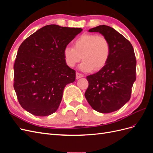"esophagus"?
Instances as JSON below:
<instances>
[{"label":"esophagus","mask_w":153,"mask_h":153,"mask_svg":"<svg viewBox=\"0 0 153 153\" xmlns=\"http://www.w3.org/2000/svg\"><path fill=\"white\" fill-rule=\"evenodd\" d=\"M82 77H84V75H83L82 74H80L79 73H76V79H78V78H82Z\"/></svg>","instance_id":"esophagus-1"}]
</instances>
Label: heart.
Returning <instances> with one entry per match:
<instances>
[{
	"label": "heart",
	"mask_w": 153,
	"mask_h": 153,
	"mask_svg": "<svg viewBox=\"0 0 153 153\" xmlns=\"http://www.w3.org/2000/svg\"><path fill=\"white\" fill-rule=\"evenodd\" d=\"M73 48L66 47L63 57L66 65L73 68L84 60L79 66L82 71H99L107 63L110 54V45L105 37L94 34H84L74 41Z\"/></svg>",
	"instance_id": "heart-1"
}]
</instances>
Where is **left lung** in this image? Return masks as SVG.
I'll return each mask as SVG.
<instances>
[{
    "mask_svg": "<svg viewBox=\"0 0 153 153\" xmlns=\"http://www.w3.org/2000/svg\"><path fill=\"white\" fill-rule=\"evenodd\" d=\"M99 32L110 45L109 59L103 68L87 76L89 86L85 97L94 110L110 113L121 108L130 99L136 80V58L131 44L124 37L107 25L89 30Z\"/></svg>",
    "mask_w": 153,
    "mask_h": 153,
    "instance_id": "1",
    "label": "left lung"
}]
</instances>
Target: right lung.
<instances>
[{"instance_id": "obj_1", "label": "right lung", "mask_w": 153, "mask_h": 153, "mask_svg": "<svg viewBox=\"0 0 153 153\" xmlns=\"http://www.w3.org/2000/svg\"><path fill=\"white\" fill-rule=\"evenodd\" d=\"M81 28L48 25L24 41L14 64V89L22 107L36 116L58 109L64 87L75 82V71L64 60V48Z\"/></svg>"}]
</instances>
